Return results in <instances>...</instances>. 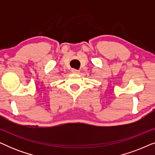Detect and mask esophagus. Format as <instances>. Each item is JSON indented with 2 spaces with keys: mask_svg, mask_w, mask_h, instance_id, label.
<instances>
[{
  "mask_svg": "<svg viewBox=\"0 0 155 155\" xmlns=\"http://www.w3.org/2000/svg\"><path fill=\"white\" fill-rule=\"evenodd\" d=\"M72 73H74V74H78L80 73V71H78V70H76V69H73L72 70Z\"/></svg>",
  "mask_w": 155,
  "mask_h": 155,
  "instance_id": "34e87169",
  "label": "esophagus"
}]
</instances>
